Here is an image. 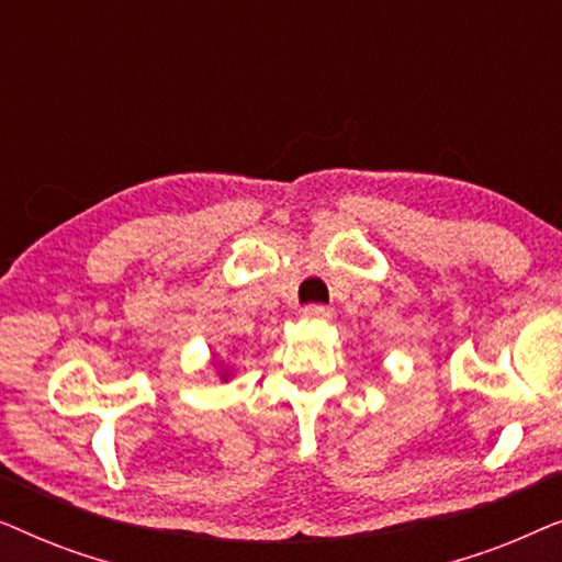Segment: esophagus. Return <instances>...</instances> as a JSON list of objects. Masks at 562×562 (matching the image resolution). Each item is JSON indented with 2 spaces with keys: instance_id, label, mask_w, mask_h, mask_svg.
Segmentation results:
<instances>
[{
  "instance_id": "34e87169",
  "label": "esophagus",
  "mask_w": 562,
  "mask_h": 562,
  "mask_svg": "<svg viewBox=\"0 0 562 562\" xmlns=\"http://www.w3.org/2000/svg\"><path fill=\"white\" fill-rule=\"evenodd\" d=\"M302 317L304 319H329L333 317V310L325 304H306L302 310Z\"/></svg>"
}]
</instances>
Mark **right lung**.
I'll list each match as a JSON object with an SVG mask.
<instances>
[{
    "label": "right lung",
    "mask_w": 562,
    "mask_h": 562,
    "mask_svg": "<svg viewBox=\"0 0 562 562\" xmlns=\"http://www.w3.org/2000/svg\"><path fill=\"white\" fill-rule=\"evenodd\" d=\"M222 379H227V375H222Z\"/></svg>",
    "instance_id": "add662e5"
}]
</instances>
